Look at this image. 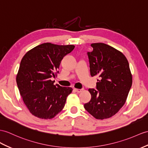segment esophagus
I'll use <instances>...</instances> for the list:
<instances>
[{
    "instance_id": "1",
    "label": "esophagus",
    "mask_w": 148,
    "mask_h": 148,
    "mask_svg": "<svg viewBox=\"0 0 148 148\" xmlns=\"http://www.w3.org/2000/svg\"><path fill=\"white\" fill-rule=\"evenodd\" d=\"M74 86H75V89H74V92H80V90H81V89H80V88H78L77 87V85H76V84H74Z\"/></svg>"
}]
</instances>
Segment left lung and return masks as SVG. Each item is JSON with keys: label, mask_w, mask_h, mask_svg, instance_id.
I'll use <instances>...</instances> for the list:
<instances>
[{"label": "left lung", "mask_w": 148, "mask_h": 148, "mask_svg": "<svg viewBox=\"0 0 148 148\" xmlns=\"http://www.w3.org/2000/svg\"><path fill=\"white\" fill-rule=\"evenodd\" d=\"M74 48V45L46 42L36 46L23 56L16 82L24 103L33 116L51 119L64 108L66 97L73 89L63 86L69 85L62 86L61 82L58 84L51 78L59 72L64 56Z\"/></svg>", "instance_id": "obj_1"}]
</instances>
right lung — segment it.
<instances>
[{
	"label": "right lung",
	"mask_w": 148,
	"mask_h": 148,
	"mask_svg": "<svg viewBox=\"0 0 148 148\" xmlns=\"http://www.w3.org/2000/svg\"><path fill=\"white\" fill-rule=\"evenodd\" d=\"M88 52L92 77L99 76L97 87L90 88L91 99L85 109L97 119L110 118L127 100L132 78L128 61L121 51L102 42L91 45Z\"/></svg>",
	"instance_id": "add662e5"
}]
</instances>
